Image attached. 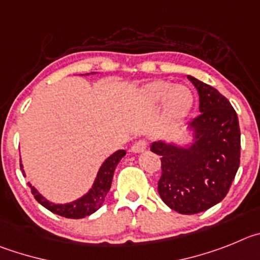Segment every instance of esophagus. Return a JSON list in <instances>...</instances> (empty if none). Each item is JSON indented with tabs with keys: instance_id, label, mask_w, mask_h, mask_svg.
Wrapping results in <instances>:
<instances>
[{
	"instance_id": "obj_1",
	"label": "esophagus",
	"mask_w": 260,
	"mask_h": 260,
	"mask_svg": "<svg viewBox=\"0 0 260 260\" xmlns=\"http://www.w3.org/2000/svg\"><path fill=\"white\" fill-rule=\"evenodd\" d=\"M146 147H147V142L145 141V140H137V141L132 145V147H131V151H132V153L139 154L146 150Z\"/></svg>"
}]
</instances>
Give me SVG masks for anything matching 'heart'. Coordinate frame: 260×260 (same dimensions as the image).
Here are the masks:
<instances>
[{
    "label": "heart",
    "mask_w": 260,
    "mask_h": 260,
    "mask_svg": "<svg viewBox=\"0 0 260 260\" xmlns=\"http://www.w3.org/2000/svg\"><path fill=\"white\" fill-rule=\"evenodd\" d=\"M144 95L146 101L151 105H160L167 100L170 110L174 113H185L190 107L193 97L186 86L172 85L165 81H155L145 86Z\"/></svg>",
    "instance_id": "obj_1"
}]
</instances>
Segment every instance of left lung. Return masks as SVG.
I'll list each match as a JSON object with an SVG mask.
<instances>
[{"mask_svg":"<svg viewBox=\"0 0 260 260\" xmlns=\"http://www.w3.org/2000/svg\"><path fill=\"white\" fill-rule=\"evenodd\" d=\"M200 95L201 114L193 119V142L181 147L165 141L151 144L160 155L158 191L175 211L193 215L215 206L228 193L240 167L241 132L235 109L211 85L188 76Z\"/></svg>","mask_w":260,"mask_h":260,"instance_id":"1","label":"left lung"}]
</instances>
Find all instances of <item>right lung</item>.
Segmentation results:
<instances>
[{
  "instance_id": "right-lung-1",
  "label": "right lung",
  "mask_w": 260,
  "mask_h": 260,
  "mask_svg": "<svg viewBox=\"0 0 260 260\" xmlns=\"http://www.w3.org/2000/svg\"><path fill=\"white\" fill-rule=\"evenodd\" d=\"M125 155V150H118L110 155L109 158L102 163L101 168L98 171L97 177L94 180L92 189H90L85 196H83L79 200L74 201L71 203H66V205H55V203L49 202L48 200L41 196L39 191L32 186L29 182L28 185L31 188L34 197L36 198L37 202L40 205H43L45 209L49 211L54 212V214L60 215L63 217H69V219H81V217L89 216L93 212L97 211L105 202L107 193H109L110 188H111V181H113L114 171H115L116 166L120 162V159ZM20 168L23 170V166L20 165Z\"/></svg>"
}]
</instances>
